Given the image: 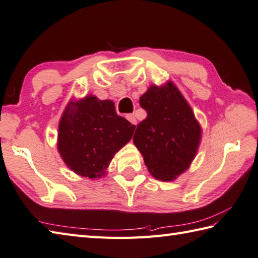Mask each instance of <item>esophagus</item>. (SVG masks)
I'll return each instance as SVG.
<instances>
[{
  "label": "esophagus",
  "mask_w": 258,
  "mask_h": 258,
  "mask_svg": "<svg viewBox=\"0 0 258 258\" xmlns=\"http://www.w3.org/2000/svg\"><path fill=\"white\" fill-rule=\"evenodd\" d=\"M126 118L128 119V122L132 125H136V117L134 114H128L127 116H126Z\"/></svg>",
  "instance_id": "obj_1"
}]
</instances>
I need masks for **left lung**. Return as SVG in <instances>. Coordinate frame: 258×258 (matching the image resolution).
<instances>
[{
	"label": "left lung",
	"instance_id": "left-lung-1",
	"mask_svg": "<svg viewBox=\"0 0 258 258\" xmlns=\"http://www.w3.org/2000/svg\"><path fill=\"white\" fill-rule=\"evenodd\" d=\"M146 118L136 127L133 142L155 179L170 181L188 169L200 142L201 130L192 109L172 83L151 86L141 96Z\"/></svg>",
	"mask_w": 258,
	"mask_h": 258
}]
</instances>
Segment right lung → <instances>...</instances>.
<instances>
[{"mask_svg":"<svg viewBox=\"0 0 258 258\" xmlns=\"http://www.w3.org/2000/svg\"><path fill=\"white\" fill-rule=\"evenodd\" d=\"M135 125L117 115L112 100L87 96L72 100L59 123L58 150L64 163L85 178H100L114 154L132 139Z\"/></svg>","mask_w":258,"mask_h":258,"instance_id":"add662e5","label":"right lung"}]
</instances>
